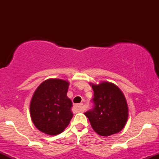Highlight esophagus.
<instances>
[{"label": "esophagus", "mask_w": 159, "mask_h": 159, "mask_svg": "<svg viewBox=\"0 0 159 159\" xmlns=\"http://www.w3.org/2000/svg\"><path fill=\"white\" fill-rule=\"evenodd\" d=\"M75 108L78 112H81V111H83V104H77V105H75Z\"/></svg>", "instance_id": "obj_1"}]
</instances>
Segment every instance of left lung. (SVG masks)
<instances>
[{
  "instance_id": "1",
  "label": "left lung",
  "mask_w": 159,
  "mask_h": 159,
  "mask_svg": "<svg viewBox=\"0 0 159 159\" xmlns=\"http://www.w3.org/2000/svg\"><path fill=\"white\" fill-rule=\"evenodd\" d=\"M93 107L84 113L93 130L102 136L118 133L128 120V106L122 91L108 82L92 84Z\"/></svg>"
}]
</instances>
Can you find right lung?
Returning a JSON list of instances; mask_svg holds the SVG:
<instances>
[{
  "mask_svg": "<svg viewBox=\"0 0 159 159\" xmlns=\"http://www.w3.org/2000/svg\"><path fill=\"white\" fill-rule=\"evenodd\" d=\"M69 83L64 80L48 79L37 87L30 111L33 123L40 132L56 135L68 126L72 120V101L67 97Z\"/></svg>",
  "mask_w": 159,
  "mask_h": 159,
  "instance_id": "1",
  "label": "right lung"
}]
</instances>
